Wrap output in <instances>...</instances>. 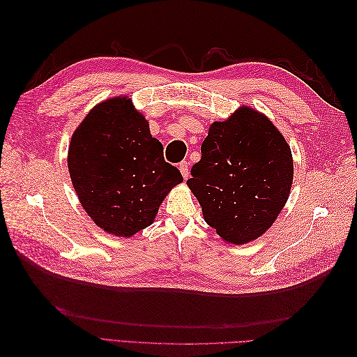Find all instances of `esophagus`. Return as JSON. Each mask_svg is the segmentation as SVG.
<instances>
[{"label": "esophagus", "instance_id": "esophagus-1", "mask_svg": "<svg viewBox=\"0 0 357 357\" xmlns=\"http://www.w3.org/2000/svg\"><path fill=\"white\" fill-rule=\"evenodd\" d=\"M178 169H180V172H181V176H183V178H188L189 177V169H188V162L185 160V162H180V165H178Z\"/></svg>", "mask_w": 357, "mask_h": 357}]
</instances>
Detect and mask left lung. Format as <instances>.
I'll return each instance as SVG.
<instances>
[{
    "label": "left lung",
    "instance_id": "obj_1",
    "mask_svg": "<svg viewBox=\"0 0 357 357\" xmlns=\"http://www.w3.org/2000/svg\"><path fill=\"white\" fill-rule=\"evenodd\" d=\"M188 186L222 240L247 244L271 228L294 181L290 146L269 119L243 105L213 122Z\"/></svg>",
    "mask_w": 357,
    "mask_h": 357
}]
</instances>
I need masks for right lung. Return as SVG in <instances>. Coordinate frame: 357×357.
I'll return each instance as SVG.
<instances>
[{"mask_svg": "<svg viewBox=\"0 0 357 357\" xmlns=\"http://www.w3.org/2000/svg\"><path fill=\"white\" fill-rule=\"evenodd\" d=\"M68 171L89 218L126 238L153 223L162 201L183 181L125 95L96 104L83 119L71 137Z\"/></svg>", "mask_w": 357, "mask_h": 357, "instance_id": "1", "label": "right lung"}]
</instances>
